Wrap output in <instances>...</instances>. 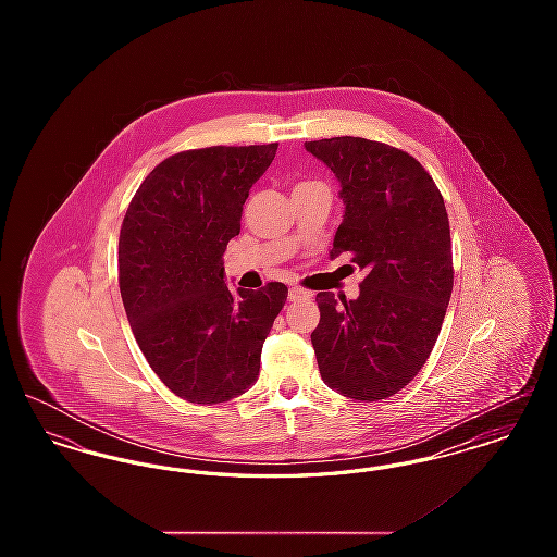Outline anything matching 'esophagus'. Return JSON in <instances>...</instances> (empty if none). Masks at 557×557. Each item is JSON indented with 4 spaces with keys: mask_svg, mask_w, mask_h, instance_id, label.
Segmentation results:
<instances>
[{
    "mask_svg": "<svg viewBox=\"0 0 557 557\" xmlns=\"http://www.w3.org/2000/svg\"><path fill=\"white\" fill-rule=\"evenodd\" d=\"M300 298H311V292L302 290L298 286H294L288 290V300H300Z\"/></svg>",
    "mask_w": 557,
    "mask_h": 557,
    "instance_id": "obj_1",
    "label": "esophagus"
}]
</instances>
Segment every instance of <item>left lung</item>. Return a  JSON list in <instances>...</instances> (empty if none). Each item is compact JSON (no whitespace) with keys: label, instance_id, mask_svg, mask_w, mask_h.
<instances>
[{"label":"left lung","instance_id":"1","mask_svg":"<svg viewBox=\"0 0 557 557\" xmlns=\"http://www.w3.org/2000/svg\"><path fill=\"white\" fill-rule=\"evenodd\" d=\"M341 182L345 219L332 259L366 269L355 300L319 292L311 334L323 382L343 397L397 395L424 368L447 313L453 252L445 200L407 152L366 137L305 141Z\"/></svg>","mask_w":557,"mask_h":557}]
</instances>
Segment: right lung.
Returning a JSON list of instances; mask_svg holds the SVG:
<instances>
[{"label":"right lung","instance_id":"1","mask_svg":"<svg viewBox=\"0 0 557 557\" xmlns=\"http://www.w3.org/2000/svg\"><path fill=\"white\" fill-rule=\"evenodd\" d=\"M277 144L186 150L157 164L125 212L119 286L133 336L162 384L198 405L244 395L288 288L230 290L223 255Z\"/></svg>","mask_w":557,"mask_h":557}]
</instances>
